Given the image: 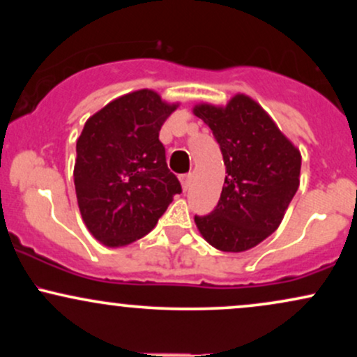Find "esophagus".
<instances>
[{"label": "esophagus", "instance_id": "esophagus-1", "mask_svg": "<svg viewBox=\"0 0 357 357\" xmlns=\"http://www.w3.org/2000/svg\"><path fill=\"white\" fill-rule=\"evenodd\" d=\"M181 184H183V190L188 191V188H190V184H191V174H183Z\"/></svg>", "mask_w": 357, "mask_h": 357}]
</instances>
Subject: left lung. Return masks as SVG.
Here are the masks:
<instances>
[{"label": "left lung", "mask_w": 357, "mask_h": 357, "mask_svg": "<svg viewBox=\"0 0 357 357\" xmlns=\"http://www.w3.org/2000/svg\"><path fill=\"white\" fill-rule=\"evenodd\" d=\"M195 114L210 126L227 166L218 204L195 215L208 243L245 252L272 235L298 190L301 153L255 100L235 96L227 107L202 104Z\"/></svg>", "instance_id": "obj_1"}]
</instances>
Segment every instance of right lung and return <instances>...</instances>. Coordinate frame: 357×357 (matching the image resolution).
<instances>
[{"label": "right lung", "instance_id": "obj_1", "mask_svg": "<svg viewBox=\"0 0 357 357\" xmlns=\"http://www.w3.org/2000/svg\"><path fill=\"white\" fill-rule=\"evenodd\" d=\"M174 109L144 89L112 100L85 122L73 169L77 202L89 231L107 247L147 235L183 191L159 141Z\"/></svg>", "mask_w": 357, "mask_h": 357}]
</instances>
